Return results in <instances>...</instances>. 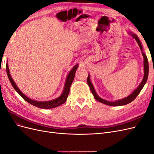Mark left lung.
<instances>
[{
	"label": "left lung",
	"mask_w": 154,
	"mask_h": 154,
	"mask_svg": "<svg viewBox=\"0 0 154 154\" xmlns=\"http://www.w3.org/2000/svg\"><path fill=\"white\" fill-rule=\"evenodd\" d=\"M130 33L132 35V37H133L134 38L136 39V42H137L139 46V48H140V49H141V50L142 51V55H143V57L144 58V77H143V81L141 83V84L139 85L137 88H136V89L132 92V94H130L129 96L125 97V98L122 99V100H120L116 101H114V102H111V101H106V100H103L102 98H101V97H100L98 96H97V94H96V91L94 90V87H93L92 83L91 82L90 76H89V74H88V78L87 79V83H88V86H89V87H90L91 91L92 93L93 96H94V98L97 101L101 102V103H104L105 105H110V106H122V105H125L128 104L129 103H130V102H132V101H134L135 99H136V97L138 96V94H139V92L141 91L142 88H143L144 85H145V83H146V82L147 81L148 76V69H149L148 58L146 57V56L144 54V53H143L142 45H141L140 40H139V39L138 38L137 36L136 35L132 33V32H130Z\"/></svg>",
	"instance_id": "8db88e82"
}]
</instances>
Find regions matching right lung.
<instances>
[{"mask_svg":"<svg viewBox=\"0 0 154 154\" xmlns=\"http://www.w3.org/2000/svg\"><path fill=\"white\" fill-rule=\"evenodd\" d=\"M77 68H78V65H76V66H74L72 68L71 71H70L69 74H68L67 80H66V84H65L64 90H63V92L61 96H60L59 97H58V98L55 99L54 100L41 102V101H33V100L29 99V97H27V96H26L19 90V88H18V87L15 84V83L14 82V81L13 80V79L11 78V76L10 74V71H9L8 66V64H6V72H7L8 78H9V80H10L12 86L15 89V91L18 93V94L20 95V96L22 97L23 99L26 100L27 102H28L29 103L31 104L32 105H33V106H35L36 107H38V108H40V109H49L55 108V107H57V106H58L64 103L66 101L67 98L68 97V95L69 94L70 87H71V85L72 83L73 82L74 76H75V72H76Z\"/></svg>","mask_w":154,"mask_h":154,"instance_id":"right-lung-1","label":"right lung"}]
</instances>
